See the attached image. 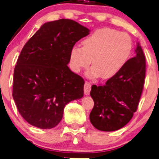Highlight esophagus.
Instances as JSON below:
<instances>
[{
  "mask_svg": "<svg viewBox=\"0 0 159 159\" xmlns=\"http://www.w3.org/2000/svg\"><path fill=\"white\" fill-rule=\"evenodd\" d=\"M91 86L92 84L90 82L86 81L85 84H84V94H89L90 91H91Z\"/></svg>",
  "mask_w": 159,
  "mask_h": 159,
  "instance_id": "34e87169",
  "label": "esophagus"
}]
</instances>
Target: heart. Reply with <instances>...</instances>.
Returning <instances> with one entry per match:
<instances>
[{
    "mask_svg": "<svg viewBox=\"0 0 159 159\" xmlns=\"http://www.w3.org/2000/svg\"><path fill=\"white\" fill-rule=\"evenodd\" d=\"M133 48L130 36L110 28L94 31L82 41V48L74 45L70 50V67L75 73L87 69L90 77L108 79L117 74L127 62Z\"/></svg>",
    "mask_w": 159,
    "mask_h": 159,
    "instance_id": "1",
    "label": "heart"
}]
</instances>
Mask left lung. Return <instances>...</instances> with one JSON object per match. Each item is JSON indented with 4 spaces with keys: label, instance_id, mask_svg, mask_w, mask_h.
Segmentation results:
<instances>
[{
    "label": "left lung",
    "instance_id": "8db88e82",
    "mask_svg": "<svg viewBox=\"0 0 159 159\" xmlns=\"http://www.w3.org/2000/svg\"><path fill=\"white\" fill-rule=\"evenodd\" d=\"M134 55L106 84L92 86L90 95L94 107L89 120L98 130H119L132 119L137 110L146 72L145 57L139 43H136Z\"/></svg>",
    "mask_w": 159,
    "mask_h": 159
}]
</instances>
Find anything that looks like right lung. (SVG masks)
Listing matches in <instances>:
<instances>
[{
    "mask_svg": "<svg viewBox=\"0 0 159 159\" xmlns=\"http://www.w3.org/2000/svg\"><path fill=\"white\" fill-rule=\"evenodd\" d=\"M89 34L77 22L60 19L44 23L24 45L14 71L12 96L31 125L54 128L65 106L84 96L83 78L67 65L72 47Z\"/></svg>",
    "mask_w": 159,
    "mask_h": 159,
    "instance_id": "obj_1",
    "label": "right lung"
}]
</instances>
